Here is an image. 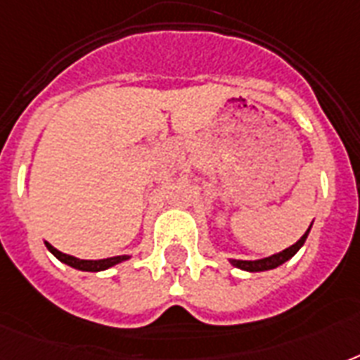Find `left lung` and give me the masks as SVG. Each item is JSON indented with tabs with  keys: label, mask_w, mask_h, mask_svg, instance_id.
Segmentation results:
<instances>
[{
	"label": "left lung",
	"mask_w": 360,
	"mask_h": 360,
	"mask_svg": "<svg viewBox=\"0 0 360 360\" xmlns=\"http://www.w3.org/2000/svg\"><path fill=\"white\" fill-rule=\"evenodd\" d=\"M310 228H312V226H310ZM310 228H308L307 233H304L301 239L297 240L295 245L288 246L285 250L278 252V254L263 257V259H254V262H250V259H230V263L233 267L243 269V271H250V273H262V271H269V269H276L278 265H282V263H285L288 259H291V257L299 252V248H301V246L304 245V240H307Z\"/></svg>",
	"instance_id": "obj_1"
}]
</instances>
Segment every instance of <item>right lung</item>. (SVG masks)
Returning a JSON list of instances; mask_svg holds the SVG:
<instances>
[{
    "mask_svg": "<svg viewBox=\"0 0 360 360\" xmlns=\"http://www.w3.org/2000/svg\"><path fill=\"white\" fill-rule=\"evenodd\" d=\"M44 245L50 252H52L53 256L58 257L59 262L67 263L69 267H75L78 271H89V273H98V271H106V269L114 267L117 263L124 262V259H129L130 256H114V257H106V259H80V257L69 256V254H63V252H59L58 248H53L50 243L44 240Z\"/></svg>",
    "mask_w": 360,
    "mask_h": 360,
    "instance_id": "add662e5",
    "label": "right lung"
}]
</instances>
